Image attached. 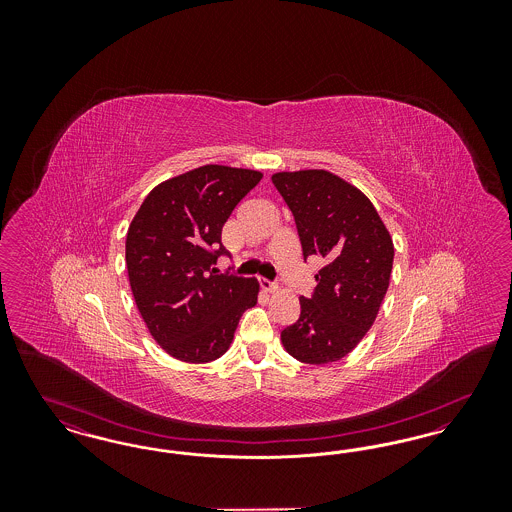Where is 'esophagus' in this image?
<instances>
[{
  "label": "esophagus",
  "instance_id": "esophagus-1",
  "mask_svg": "<svg viewBox=\"0 0 512 512\" xmlns=\"http://www.w3.org/2000/svg\"><path fill=\"white\" fill-rule=\"evenodd\" d=\"M261 288H263V292L267 293L278 292V284L270 282L267 278H263V280H261Z\"/></svg>",
  "mask_w": 512,
  "mask_h": 512
}]
</instances>
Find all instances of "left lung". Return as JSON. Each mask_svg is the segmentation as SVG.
<instances>
[{
    "mask_svg": "<svg viewBox=\"0 0 512 512\" xmlns=\"http://www.w3.org/2000/svg\"><path fill=\"white\" fill-rule=\"evenodd\" d=\"M272 182L292 209L303 255L324 259L315 295L299 297L301 315L280 338L301 363H336L378 317L390 286L393 240L372 201L334 172H276Z\"/></svg>",
    "mask_w": 512,
    "mask_h": 512,
    "instance_id": "8db88e82",
    "label": "left lung"
}]
</instances>
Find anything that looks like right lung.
<instances>
[{
	"label": "right lung",
	"instance_id": "right-lung-1",
	"mask_svg": "<svg viewBox=\"0 0 512 512\" xmlns=\"http://www.w3.org/2000/svg\"><path fill=\"white\" fill-rule=\"evenodd\" d=\"M263 172L203 165L157 184L128 226L126 268L149 334L171 357H222L259 282L217 274L222 226Z\"/></svg>",
	"mask_w": 512,
	"mask_h": 512
}]
</instances>
